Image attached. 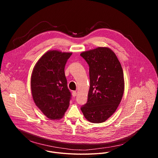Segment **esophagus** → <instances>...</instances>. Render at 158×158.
<instances>
[{
  "mask_svg": "<svg viewBox=\"0 0 158 158\" xmlns=\"http://www.w3.org/2000/svg\"><path fill=\"white\" fill-rule=\"evenodd\" d=\"M72 94H73V97H76V95H77V93H76V91H73V93H72Z\"/></svg>",
  "mask_w": 158,
  "mask_h": 158,
  "instance_id": "obj_1",
  "label": "esophagus"
}]
</instances>
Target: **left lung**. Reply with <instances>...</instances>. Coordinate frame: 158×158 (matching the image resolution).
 <instances>
[{"mask_svg":"<svg viewBox=\"0 0 158 158\" xmlns=\"http://www.w3.org/2000/svg\"><path fill=\"white\" fill-rule=\"evenodd\" d=\"M89 66L87 102L81 108L91 123H101L113 114L120 104L124 79L120 62L108 48H98L80 54Z\"/></svg>","mask_w":158,"mask_h":158,"instance_id":"left-lung-1","label":"left lung"}]
</instances>
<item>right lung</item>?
Here are the masks:
<instances>
[{"label": "right lung", "instance_id": "right-lung-1", "mask_svg": "<svg viewBox=\"0 0 158 158\" xmlns=\"http://www.w3.org/2000/svg\"><path fill=\"white\" fill-rule=\"evenodd\" d=\"M72 52L49 51L35 64L31 76L33 100L51 120L61 119L69 106L71 94L67 87L65 65Z\"/></svg>", "mask_w": 158, "mask_h": 158}]
</instances>
